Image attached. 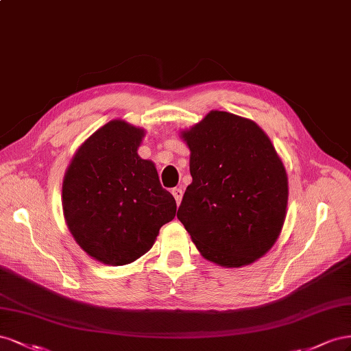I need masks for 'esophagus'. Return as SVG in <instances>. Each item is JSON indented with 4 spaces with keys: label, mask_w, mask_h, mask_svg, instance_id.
Wrapping results in <instances>:
<instances>
[{
    "label": "esophagus",
    "mask_w": 351,
    "mask_h": 351,
    "mask_svg": "<svg viewBox=\"0 0 351 351\" xmlns=\"http://www.w3.org/2000/svg\"><path fill=\"white\" fill-rule=\"evenodd\" d=\"M172 194H173L175 199H176V204H179V203H181V199H182V195H184V191H182V188H173V189H172Z\"/></svg>",
    "instance_id": "34e87169"
}]
</instances>
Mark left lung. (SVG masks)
Instances as JSON below:
<instances>
[{"instance_id": "obj_1", "label": "left lung", "mask_w": 351, "mask_h": 351, "mask_svg": "<svg viewBox=\"0 0 351 351\" xmlns=\"http://www.w3.org/2000/svg\"><path fill=\"white\" fill-rule=\"evenodd\" d=\"M182 136L191 149L193 184L178 219L210 262L253 263L275 244L285 220L281 158L254 122L226 112H210Z\"/></svg>"}]
</instances>
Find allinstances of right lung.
Listing matches in <instances>:
<instances>
[{"instance_id":"right-lung-1","label":"right lung","mask_w":351,"mask_h":351,"mask_svg":"<svg viewBox=\"0 0 351 351\" xmlns=\"http://www.w3.org/2000/svg\"><path fill=\"white\" fill-rule=\"evenodd\" d=\"M143 136V129L112 120L77 149L64 176L69 231L106 265H128L145 254L176 213L154 165L136 153Z\"/></svg>"}]
</instances>
